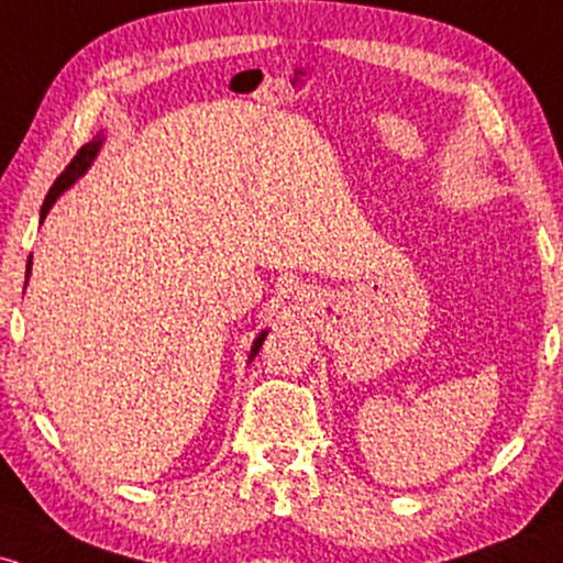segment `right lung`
<instances>
[{"instance_id":"add662e5","label":"right lung","mask_w":563,"mask_h":563,"mask_svg":"<svg viewBox=\"0 0 563 563\" xmlns=\"http://www.w3.org/2000/svg\"><path fill=\"white\" fill-rule=\"evenodd\" d=\"M100 145H102V137H95L92 142H87V145H84L81 151L76 153L74 161H70V164L66 166V172H63L60 177L55 179V185L49 187L47 198H44V203H42V222H44V217L49 214V209H53L55 200L60 198L63 192H66L68 187L74 185L76 179H79L81 174L89 169V166H92V161H95V156H97V151H100ZM29 273H31V260H29V269H25V277H29ZM264 339H267V331H262L260 335H256L254 346H251V357H249V360H254L256 354H260V349H262V344H264Z\"/></svg>"}]
</instances>
